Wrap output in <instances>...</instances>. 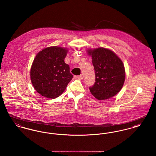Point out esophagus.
<instances>
[{
  "instance_id": "esophagus-1",
  "label": "esophagus",
  "mask_w": 156,
  "mask_h": 156,
  "mask_svg": "<svg viewBox=\"0 0 156 156\" xmlns=\"http://www.w3.org/2000/svg\"><path fill=\"white\" fill-rule=\"evenodd\" d=\"M74 78L76 80H81L83 79V76L82 75H75V76H74Z\"/></svg>"
}]
</instances>
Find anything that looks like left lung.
I'll return each instance as SVG.
<instances>
[{"label":"left lung","mask_w":156,"mask_h":156,"mask_svg":"<svg viewBox=\"0 0 156 156\" xmlns=\"http://www.w3.org/2000/svg\"><path fill=\"white\" fill-rule=\"evenodd\" d=\"M88 54L92 56L95 74V83L89 87L92 95L99 100L115 95L125 81L122 62L112 51L103 48L89 50Z\"/></svg>","instance_id":"8db88e82"}]
</instances>
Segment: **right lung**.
<instances>
[{
	"label": "right lung",
	"mask_w": 156,
	"mask_h": 156,
	"mask_svg": "<svg viewBox=\"0 0 156 156\" xmlns=\"http://www.w3.org/2000/svg\"><path fill=\"white\" fill-rule=\"evenodd\" d=\"M67 50L52 46L37 54L30 69L32 83L41 95L55 98L64 91L73 78L69 66L64 62Z\"/></svg>",
	"instance_id": "1"
}]
</instances>
